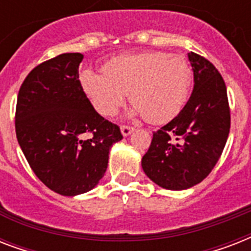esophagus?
I'll list each match as a JSON object with an SVG mask.
<instances>
[{
	"label": "esophagus",
	"instance_id": "34e87169",
	"mask_svg": "<svg viewBox=\"0 0 251 251\" xmlns=\"http://www.w3.org/2000/svg\"><path fill=\"white\" fill-rule=\"evenodd\" d=\"M134 131V127H130V126H121V133L124 137H129L130 134Z\"/></svg>",
	"mask_w": 251,
	"mask_h": 251
}]
</instances>
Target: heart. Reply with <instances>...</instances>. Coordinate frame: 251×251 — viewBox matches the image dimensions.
<instances>
[{"mask_svg":"<svg viewBox=\"0 0 251 251\" xmlns=\"http://www.w3.org/2000/svg\"><path fill=\"white\" fill-rule=\"evenodd\" d=\"M193 83V70L182 56L146 50L113 57L102 73L83 69L79 84L96 112L112 117L124 105L127 92L133 116L151 124H167L181 112Z\"/></svg>","mask_w":251,"mask_h":251,"instance_id":"1","label":"heart"}]
</instances>
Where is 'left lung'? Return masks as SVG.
I'll list each match as a JSON object with an SVG mask.
<instances>
[{"label":"left lung","instance_id":"1","mask_svg":"<svg viewBox=\"0 0 251 251\" xmlns=\"http://www.w3.org/2000/svg\"><path fill=\"white\" fill-rule=\"evenodd\" d=\"M194 87L189 101L171 122L153 133L142 168L168 190L202 182L218 163L228 139L230 113L226 87L210 61L190 52Z\"/></svg>","mask_w":251,"mask_h":251}]
</instances>
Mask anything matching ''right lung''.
Instances as JSON below:
<instances>
[{"mask_svg":"<svg viewBox=\"0 0 251 251\" xmlns=\"http://www.w3.org/2000/svg\"><path fill=\"white\" fill-rule=\"evenodd\" d=\"M80 53H64L33 69L17 100L18 143L45 186L75 197L92 190L108 167L120 127L95 110L79 84Z\"/></svg>","mask_w":251,"mask_h":251,"instance_id":"obj_1","label":"right lung"}]
</instances>
